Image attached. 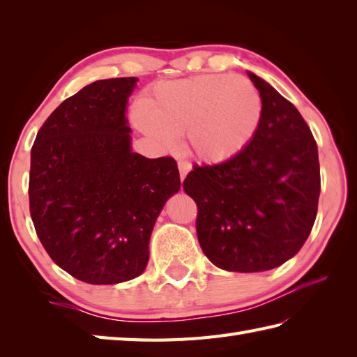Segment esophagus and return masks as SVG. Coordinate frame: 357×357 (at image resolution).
<instances>
[{"mask_svg":"<svg viewBox=\"0 0 357 357\" xmlns=\"http://www.w3.org/2000/svg\"><path fill=\"white\" fill-rule=\"evenodd\" d=\"M178 169H179V176H181V181H184L187 173L192 170V164L185 161V159H179L178 161Z\"/></svg>","mask_w":357,"mask_h":357,"instance_id":"esophagus-1","label":"esophagus"}]
</instances>
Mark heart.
Listing matches in <instances>:
<instances>
[{"mask_svg": "<svg viewBox=\"0 0 357 357\" xmlns=\"http://www.w3.org/2000/svg\"><path fill=\"white\" fill-rule=\"evenodd\" d=\"M133 118L162 146H173L174 136L187 133L196 156L221 162L253 139L262 119V98L245 77L199 75L158 84L147 107L138 105Z\"/></svg>", "mask_w": 357, "mask_h": 357, "instance_id": "1", "label": "heart"}]
</instances>
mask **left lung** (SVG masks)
Here are the masks:
<instances>
[{"label": "left lung", "instance_id": "left-lung-1", "mask_svg": "<svg viewBox=\"0 0 357 357\" xmlns=\"http://www.w3.org/2000/svg\"><path fill=\"white\" fill-rule=\"evenodd\" d=\"M262 98V119L239 153L196 165L184 181L198 206L204 255L227 271L276 268L299 252L313 229L321 193L317 146L294 105L247 72Z\"/></svg>", "mask_w": 357, "mask_h": 357}]
</instances>
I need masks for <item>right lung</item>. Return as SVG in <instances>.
Listing matches in <instances>:
<instances>
[{
	"label": "right lung",
	"instance_id": "add662e5",
	"mask_svg": "<svg viewBox=\"0 0 357 357\" xmlns=\"http://www.w3.org/2000/svg\"><path fill=\"white\" fill-rule=\"evenodd\" d=\"M138 78L95 81L67 98L30 151V216L45 252L82 282L138 278L156 219L181 179L173 158L132 151L126 109Z\"/></svg>",
	"mask_w": 357,
	"mask_h": 357
}]
</instances>
